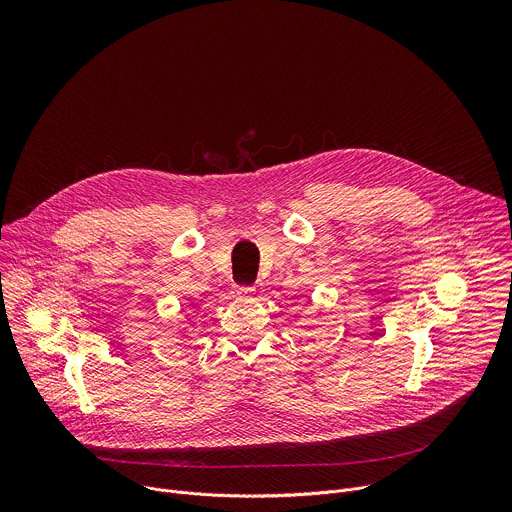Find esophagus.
<instances>
[{
  "mask_svg": "<svg viewBox=\"0 0 512 512\" xmlns=\"http://www.w3.org/2000/svg\"><path fill=\"white\" fill-rule=\"evenodd\" d=\"M235 294H237V298H253V294H255V289L253 287H235Z\"/></svg>",
  "mask_w": 512,
  "mask_h": 512,
  "instance_id": "esophagus-1",
  "label": "esophagus"
}]
</instances>
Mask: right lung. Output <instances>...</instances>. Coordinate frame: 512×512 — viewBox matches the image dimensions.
<instances>
[{
    "label": "right lung",
    "instance_id": "obj_1",
    "mask_svg": "<svg viewBox=\"0 0 512 512\" xmlns=\"http://www.w3.org/2000/svg\"><path fill=\"white\" fill-rule=\"evenodd\" d=\"M186 330H188V326H186V328H182V336H184V334H186Z\"/></svg>",
    "mask_w": 512,
    "mask_h": 512
}]
</instances>
